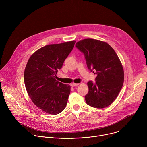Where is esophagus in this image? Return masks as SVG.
Returning <instances> with one entry per match:
<instances>
[{
    "label": "esophagus",
    "mask_w": 147,
    "mask_h": 147,
    "mask_svg": "<svg viewBox=\"0 0 147 147\" xmlns=\"http://www.w3.org/2000/svg\"><path fill=\"white\" fill-rule=\"evenodd\" d=\"M79 85V84L78 83H72L71 84V87H76V86H78Z\"/></svg>",
    "instance_id": "1"
}]
</instances>
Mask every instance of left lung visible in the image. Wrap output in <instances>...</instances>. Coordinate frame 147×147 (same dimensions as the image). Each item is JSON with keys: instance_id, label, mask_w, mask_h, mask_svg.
I'll return each mask as SVG.
<instances>
[{"instance_id": "left-lung-1", "label": "left lung", "mask_w": 147, "mask_h": 147, "mask_svg": "<svg viewBox=\"0 0 147 147\" xmlns=\"http://www.w3.org/2000/svg\"><path fill=\"white\" fill-rule=\"evenodd\" d=\"M76 45L84 55L88 69L95 71L97 75L95 83H87L86 103L95 108L108 107L117 97L124 82V70L119 57L108 43L102 40L84 39Z\"/></svg>"}]
</instances>
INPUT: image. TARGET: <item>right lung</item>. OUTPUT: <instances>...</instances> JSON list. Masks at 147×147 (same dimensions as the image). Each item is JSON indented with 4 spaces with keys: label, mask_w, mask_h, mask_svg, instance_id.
<instances>
[{
    "label": "right lung",
    "mask_w": 147,
    "mask_h": 147,
    "mask_svg": "<svg viewBox=\"0 0 147 147\" xmlns=\"http://www.w3.org/2000/svg\"><path fill=\"white\" fill-rule=\"evenodd\" d=\"M75 43L72 40L46 45L28 60L24 74L26 90L32 102L47 113L59 114L66 107L70 86L57 81L56 77Z\"/></svg>",
    "instance_id": "add662e5"
}]
</instances>
